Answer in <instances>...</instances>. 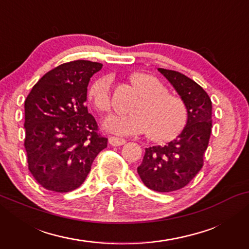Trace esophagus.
Segmentation results:
<instances>
[{"label":"esophagus","mask_w":249,"mask_h":249,"mask_svg":"<svg viewBox=\"0 0 249 249\" xmlns=\"http://www.w3.org/2000/svg\"><path fill=\"white\" fill-rule=\"evenodd\" d=\"M108 142H110L112 146H121L125 144V139L120 137H110Z\"/></svg>","instance_id":"34e87169"}]
</instances>
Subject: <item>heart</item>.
<instances>
[{
  "instance_id": "heart-1",
  "label": "heart",
  "mask_w": 249,
  "mask_h": 249,
  "mask_svg": "<svg viewBox=\"0 0 249 249\" xmlns=\"http://www.w3.org/2000/svg\"><path fill=\"white\" fill-rule=\"evenodd\" d=\"M112 81L111 76L98 78L88 93L94 107L104 113L112 107ZM131 83L144 94L132 107L134 113L111 115L104 120V128L121 135L152 132L151 138L159 142L176 138L187 124L188 112L185 102L169 93L165 85L151 73H134Z\"/></svg>"
}]
</instances>
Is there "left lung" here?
Wrapping results in <instances>:
<instances>
[{"label": "left lung", "instance_id": "8db88e82", "mask_svg": "<svg viewBox=\"0 0 249 249\" xmlns=\"http://www.w3.org/2000/svg\"><path fill=\"white\" fill-rule=\"evenodd\" d=\"M158 70L185 102L188 118L176 139L145 149L137 172L149 189L169 193L188 185L202 169L212 128V102L206 91L185 74L162 68Z\"/></svg>", "mask_w": 249, "mask_h": 249}]
</instances>
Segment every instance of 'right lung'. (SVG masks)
Masks as SVG:
<instances>
[{
	"instance_id": "add662e5",
	"label": "right lung",
	"mask_w": 249,
	"mask_h": 249,
	"mask_svg": "<svg viewBox=\"0 0 249 249\" xmlns=\"http://www.w3.org/2000/svg\"><path fill=\"white\" fill-rule=\"evenodd\" d=\"M103 64L77 60L44 74L25 101L28 168L47 190L68 193L87 178L91 163L107 146L88 113L87 86Z\"/></svg>"
}]
</instances>
